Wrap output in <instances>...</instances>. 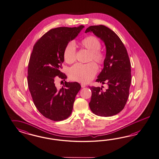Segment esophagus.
<instances>
[{
  "instance_id": "34e87169",
  "label": "esophagus",
  "mask_w": 159,
  "mask_h": 159,
  "mask_svg": "<svg viewBox=\"0 0 159 159\" xmlns=\"http://www.w3.org/2000/svg\"><path fill=\"white\" fill-rule=\"evenodd\" d=\"M86 86V85L85 84H81V87H82V88H84V87H85Z\"/></svg>"
}]
</instances>
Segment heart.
Instances as JSON below:
<instances>
[{
  "label": "heart",
  "mask_w": 159,
  "mask_h": 159,
  "mask_svg": "<svg viewBox=\"0 0 159 159\" xmlns=\"http://www.w3.org/2000/svg\"><path fill=\"white\" fill-rule=\"evenodd\" d=\"M80 45L90 52V61H94L98 65H102L105 60V57L100 50L101 48V42L94 36H88L83 39ZM76 49L74 43H67L63 52V58L66 62L70 64L76 60ZM98 67L94 63L91 62L83 65L77 63L73 66L69 70V77L76 82L87 83L90 82L95 76Z\"/></svg>",
  "instance_id": "b5f03b06"
}]
</instances>
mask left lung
Instances as JSON below:
<instances>
[{
  "instance_id": "obj_1",
  "label": "left lung",
  "mask_w": 159,
  "mask_h": 159,
  "mask_svg": "<svg viewBox=\"0 0 159 159\" xmlns=\"http://www.w3.org/2000/svg\"><path fill=\"white\" fill-rule=\"evenodd\" d=\"M89 32H92L105 43L104 67L96 82L108 85L104 91L103 87H89L92 93L89 107L97 116H114L124 109L129 94L131 69L129 56L120 37L111 29L103 25H92L85 31Z\"/></svg>"
}]
</instances>
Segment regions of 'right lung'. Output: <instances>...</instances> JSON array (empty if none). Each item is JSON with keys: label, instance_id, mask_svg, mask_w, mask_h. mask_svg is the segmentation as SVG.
<instances>
[{"label": "right lung", "instance_id": "1", "mask_svg": "<svg viewBox=\"0 0 159 159\" xmlns=\"http://www.w3.org/2000/svg\"><path fill=\"white\" fill-rule=\"evenodd\" d=\"M84 27H61L51 29L35 43L28 66V86L34 105L45 118L62 120L70 116L73 103L81 86L77 82H65L57 89L55 79L67 78L61 70L63 52L70 41Z\"/></svg>", "mask_w": 159, "mask_h": 159}]
</instances>
